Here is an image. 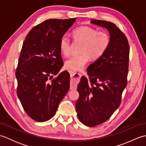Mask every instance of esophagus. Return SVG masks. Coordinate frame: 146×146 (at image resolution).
<instances>
[{
  "label": "esophagus",
  "instance_id": "1",
  "mask_svg": "<svg viewBox=\"0 0 146 146\" xmlns=\"http://www.w3.org/2000/svg\"><path fill=\"white\" fill-rule=\"evenodd\" d=\"M70 77H71V88H75L77 84L79 82L80 77L82 76V75L78 73H75L72 71H69Z\"/></svg>",
  "mask_w": 146,
  "mask_h": 146
}]
</instances>
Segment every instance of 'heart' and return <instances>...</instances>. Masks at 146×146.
Wrapping results in <instances>:
<instances>
[{
  "instance_id": "heart-1",
  "label": "heart",
  "mask_w": 146,
  "mask_h": 146,
  "mask_svg": "<svg viewBox=\"0 0 146 146\" xmlns=\"http://www.w3.org/2000/svg\"><path fill=\"white\" fill-rule=\"evenodd\" d=\"M75 39L84 42L82 46L81 54L70 57L65 63V68L72 71L82 70L88 63L90 58L94 60L100 58L109 47L110 36L105 31H98L90 26H81L73 31ZM61 53L68 56L71 52V41L68 36L63 35L59 42Z\"/></svg>"
}]
</instances>
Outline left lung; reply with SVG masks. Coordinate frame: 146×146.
Returning a JSON list of instances; mask_svg holds the SVG:
<instances>
[{"instance_id":"left-lung-1","label":"left lung","mask_w":146,"mask_h":146,"mask_svg":"<svg viewBox=\"0 0 146 146\" xmlns=\"http://www.w3.org/2000/svg\"><path fill=\"white\" fill-rule=\"evenodd\" d=\"M91 23L107 28L110 36L107 51L86 69L89 81L82 76L77 88L78 119L86 126L95 127L106 122L120 106L127 83L130 49L125 34L115 24L97 19Z\"/></svg>"}]
</instances>
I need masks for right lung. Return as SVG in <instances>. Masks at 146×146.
<instances>
[{
  "instance_id": "1",
  "label": "right lung",
  "mask_w": 146,
  "mask_h": 146,
  "mask_svg": "<svg viewBox=\"0 0 146 146\" xmlns=\"http://www.w3.org/2000/svg\"><path fill=\"white\" fill-rule=\"evenodd\" d=\"M75 21L46 20L34 27L23 42L15 71L17 95L24 111L37 122H45L54 115L70 88L66 71L52 77L63 66L60 38Z\"/></svg>"
}]
</instances>
